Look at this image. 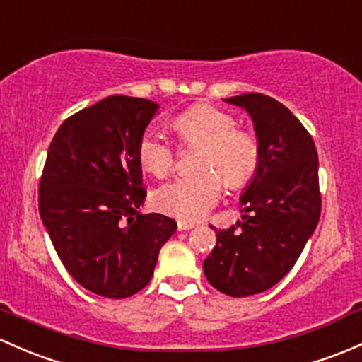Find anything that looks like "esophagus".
Listing matches in <instances>:
<instances>
[{"label": "esophagus", "mask_w": 362, "mask_h": 362, "mask_svg": "<svg viewBox=\"0 0 362 362\" xmlns=\"http://www.w3.org/2000/svg\"><path fill=\"white\" fill-rule=\"evenodd\" d=\"M177 227H178V230H189V229H194L196 226H194L192 222H184V220H178Z\"/></svg>", "instance_id": "1"}]
</instances>
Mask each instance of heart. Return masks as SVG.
<instances>
[{"label":"heart","instance_id":"1","mask_svg":"<svg viewBox=\"0 0 362 362\" xmlns=\"http://www.w3.org/2000/svg\"><path fill=\"white\" fill-rule=\"evenodd\" d=\"M185 146H201L196 158L199 171L182 175L154 192V204L161 211L194 222L218 203L222 187L241 191L257 177L262 163L258 136L229 112L210 104H196L178 114L171 123ZM140 166L163 178L177 165V149L158 132H146L136 146Z\"/></svg>","mask_w":362,"mask_h":362}]
</instances>
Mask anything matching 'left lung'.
<instances>
[{
    "mask_svg": "<svg viewBox=\"0 0 362 362\" xmlns=\"http://www.w3.org/2000/svg\"><path fill=\"white\" fill-rule=\"evenodd\" d=\"M226 102L250 112L262 163L241 197L243 222L215 229L216 246L203 271L218 291L250 296L272 288L291 271L317 227L319 161L310 133L276 98L243 93Z\"/></svg>",
    "mask_w": 362,
    "mask_h": 362,
    "instance_id": "obj_1",
    "label": "left lung"
}]
</instances>
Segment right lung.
Here are the masks:
<instances>
[{
	"label": "right lung",
	"mask_w": 362,
	"mask_h": 362,
	"mask_svg": "<svg viewBox=\"0 0 362 362\" xmlns=\"http://www.w3.org/2000/svg\"><path fill=\"white\" fill-rule=\"evenodd\" d=\"M159 105L111 95L67 117L40 180V215L76 283L107 298L147 286L177 222L140 215L146 199L136 146Z\"/></svg>",
	"instance_id": "obj_1"
}]
</instances>
